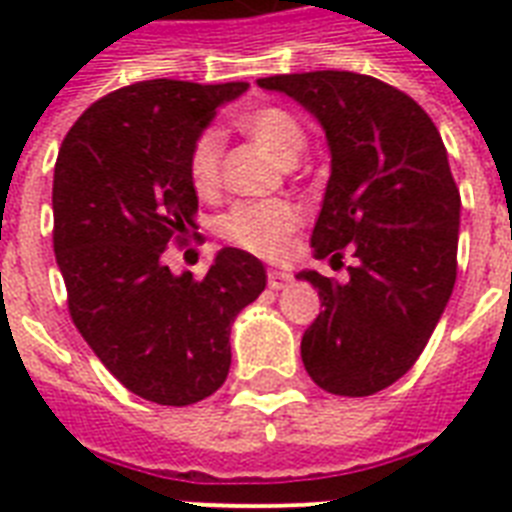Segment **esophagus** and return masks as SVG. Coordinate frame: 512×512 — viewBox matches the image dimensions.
Instances as JSON below:
<instances>
[{"mask_svg": "<svg viewBox=\"0 0 512 512\" xmlns=\"http://www.w3.org/2000/svg\"><path fill=\"white\" fill-rule=\"evenodd\" d=\"M289 281H292V273L289 271H281V268H271V271H268V287L276 289V292L287 287Z\"/></svg>", "mask_w": 512, "mask_h": 512, "instance_id": "esophagus-1", "label": "esophagus"}]
</instances>
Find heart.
I'll use <instances>...</instances> for the list:
<instances>
[{"label": "heart", "instance_id": "b5f03b06", "mask_svg": "<svg viewBox=\"0 0 512 512\" xmlns=\"http://www.w3.org/2000/svg\"><path fill=\"white\" fill-rule=\"evenodd\" d=\"M241 130L249 138H255L281 167H292L308 146V135L300 119L279 106L255 108L247 116H241ZM220 156H223L220 132H201L188 156V175L199 193H212L217 188ZM297 223H300V212L287 201H260V204L233 207L223 217L220 231L236 247L271 257L284 249L287 236L295 231Z\"/></svg>", "mask_w": 512, "mask_h": 512}]
</instances>
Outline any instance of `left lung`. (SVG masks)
<instances>
[{
  "mask_svg": "<svg viewBox=\"0 0 512 512\" xmlns=\"http://www.w3.org/2000/svg\"><path fill=\"white\" fill-rule=\"evenodd\" d=\"M284 92L327 132L332 172L313 228L316 260L345 284L300 271L324 311L300 342L305 372L335 396H372L404 377L428 345L457 279L460 191L444 140L406 92L353 71L257 79Z\"/></svg>",
  "mask_w": 512,
  "mask_h": 512,
  "instance_id": "8db88e82",
  "label": "left lung"
}]
</instances>
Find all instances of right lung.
Wrapping results in <instances>:
<instances>
[{"instance_id":"right-lung-1","label":"right lung","mask_w":512,"mask_h":512,"mask_svg":"<svg viewBox=\"0 0 512 512\" xmlns=\"http://www.w3.org/2000/svg\"><path fill=\"white\" fill-rule=\"evenodd\" d=\"M247 87L130 84L92 103L58 151L52 244L71 319L108 372L154 404H196L223 385L233 319L268 279L236 247L220 249L204 279L162 260L196 228L193 143Z\"/></svg>"}]
</instances>
